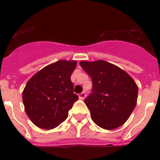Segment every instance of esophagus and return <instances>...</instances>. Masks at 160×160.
<instances>
[{
    "instance_id": "1",
    "label": "esophagus",
    "mask_w": 160,
    "mask_h": 160,
    "mask_svg": "<svg viewBox=\"0 0 160 160\" xmlns=\"http://www.w3.org/2000/svg\"><path fill=\"white\" fill-rule=\"evenodd\" d=\"M79 98H80V99H81V100H83L84 98H86V92H81V93L79 94Z\"/></svg>"
}]
</instances>
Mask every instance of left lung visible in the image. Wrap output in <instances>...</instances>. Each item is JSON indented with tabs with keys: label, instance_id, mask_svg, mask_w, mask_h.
<instances>
[{
	"label": "left lung",
	"instance_id": "left-lung-1",
	"mask_svg": "<svg viewBox=\"0 0 160 160\" xmlns=\"http://www.w3.org/2000/svg\"><path fill=\"white\" fill-rule=\"evenodd\" d=\"M80 65L92 80V93L85 99L92 121L108 130L122 126L137 103L134 80L119 67L103 60L81 61Z\"/></svg>",
	"mask_w": 160,
	"mask_h": 160
}]
</instances>
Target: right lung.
Masks as SVG:
<instances>
[{"mask_svg":"<svg viewBox=\"0 0 160 160\" xmlns=\"http://www.w3.org/2000/svg\"><path fill=\"white\" fill-rule=\"evenodd\" d=\"M76 61L60 60L33 75L22 94L25 111L37 127L52 129L66 120L78 96L73 93L71 74Z\"/></svg>","mask_w":160,"mask_h":160,"instance_id":"right-lung-1","label":"right lung"}]
</instances>
